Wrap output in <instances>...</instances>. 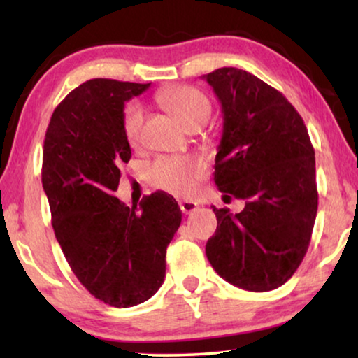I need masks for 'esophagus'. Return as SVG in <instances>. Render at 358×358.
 Here are the masks:
<instances>
[{"label": "esophagus", "instance_id": "34e87169", "mask_svg": "<svg viewBox=\"0 0 358 358\" xmlns=\"http://www.w3.org/2000/svg\"><path fill=\"white\" fill-rule=\"evenodd\" d=\"M179 207H180V210H182V213L189 215V213L195 212V210L199 208V205L195 203V202H192V200H182V202L179 203Z\"/></svg>", "mask_w": 358, "mask_h": 358}]
</instances>
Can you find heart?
<instances>
[{"label": "heart", "mask_w": 358, "mask_h": 358, "mask_svg": "<svg viewBox=\"0 0 358 358\" xmlns=\"http://www.w3.org/2000/svg\"><path fill=\"white\" fill-rule=\"evenodd\" d=\"M156 101L166 107L184 127L197 124V122L205 124L212 114V104L208 97L199 87L189 85L163 87L156 92ZM143 119V107L140 104L131 102L125 107L122 127L130 145H136L140 141ZM200 174H202V164L184 156H161L148 168L150 182L155 187L179 195V197H187L195 192Z\"/></svg>", "instance_id": "heart-1"}]
</instances>
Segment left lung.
<instances>
[{"mask_svg": "<svg viewBox=\"0 0 358 358\" xmlns=\"http://www.w3.org/2000/svg\"><path fill=\"white\" fill-rule=\"evenodd\" d=\"M223 112L215 184L223 200L243 199L236 215L215 208L217 231L205 254L234 287L283 285L310 246L317 212L315 150L301 115L275 87L238 68L203 75Z\"/></svg>", "mask_w": 358, "mask_h": 358, "instance_id": "left-lung-1", "label": "left lung"}]
</instances>
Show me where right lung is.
Listing matches in <instances>:
<instances>
[{
	"label": "right lung",
	"instance_id": "obj_1",
	"mask_svg": "<svg viewBox=\"0 0 358 358\" xmlns=\"http://www.w3.org/2000/svg\"><path fill=\"white\" fill-rule=\"evenodd\" d=\"M150 87L96 78L53 110L43 140L42 185L57 241L81 285L115 308L140 305L164 282L166 248L182 212L166 192L129 208L114 197L131 150L125 102Z\"/></svg>",
	"mask_w": 358,
	"mask_h": 358
}]
</instances>
